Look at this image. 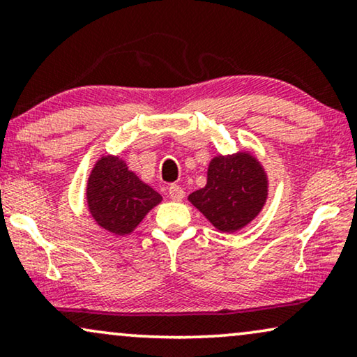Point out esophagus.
Returning a JSON list of instances; mask_svg holds the SVG:
<instances>
[{
	"label": "esophagus",
	"mask_w": 357,
	"mask_h": 357,
	"mask_svg": "<svg viewBox=\"0 0 357 357\" xmlns=\"http://www.w3.org/2000/svg\"><path fill=\"white\" fill-rule=\"evenodd\" d=\"M168 195H169V199H172V200H176V202H179V200L184 199V190H183V188H181V185L172 184L168 188Z\"/></svg>",
	"instance_id": "34e87169"
}]
</instances>
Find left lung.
Instances as JSON below:
<instances>
[{
    "mask_svg": "<svg viewBox=\"0 0 357 357\" xmlns=\"http://www.w3.org/2000/svg\"><path fill=\"white\" fill-rule=\"evenodd\" d=\"M265 199L267 178L249 153L215 157L208 165L207 185L189 195L194 207L223 233H233L252 222Z\"/></svg>",
    "mask_w": 357,
    "mask_h": 357,
    "instance_id": "1",
    "label": "left lung"
}]
</instances>
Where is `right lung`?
Returning a JSON list of instances; mask_svg holds the SVG:
<instances>
[{"mask_svg":"<svg viewBox=\"0 0 357 357\" xmlns=\"http://www.w3.org/2000/svg\"><path fill=\"white\" fill-rule=\"evenodd\" d=\"M87 202L100 227L118 236L129 234L162 195L144 184L118 157L98 160L87 185Z\"/></svg>","mask_w":357,"mask_h":357,"instance_id":"obj_1","label":"right lung"}]
</instances>
